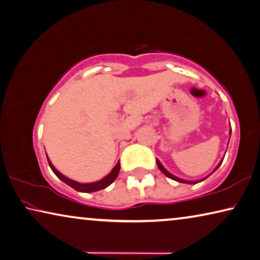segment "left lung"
<instances>
[{"mask_svg":"<svg viewBox=\"0 0 260 260\" xmlns=\"http://www.w3.org/2000/svg\"><path fill=\"white\" fill-rule=\"evenodd\" d=\"M232 131V130H231ZM156 164H158V167H159V169L161 170V172H162L167 177H169V178H172V180H174V181H177V182H181V183H188V184H196V183H198V182H191V181H184V180H182V178H178V177H176V176H174V175H172V174H170L169 172H167V170H166L165 168H164V166L160 164V161L159 160H156ZM222 164V161H221V162L218 165V167H216L215 169H218L219 168V166ZM204 180H205V178H204ZM204 180H202V181H204ZM201 181V182H202Z\"/></svg>","mask_w":260,"mask_h":260,"instance_id":"1","label":"left lung"}]
</instances>
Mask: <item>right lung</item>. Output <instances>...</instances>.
I'll list each match as a JSON object with an SVG mask.
<instances>
[{"mask_svg": "<svg viewBox=\"0 0 260 260\" xmlns=\"http://www.w3.org/2000/svg\"><path fill=\"white\" fill-rule=\"evenodd\" d=\"M47 160H48L49 167L52 168V170L54 172L55 175H56L59 178V180H62L63 182L67 183L68 185H70L72 189L79 191V192H94V191H99V190L107 188L108 185L112 184V183L115 181V178L117 177L118 172H120V168H121L120 162H117V165L113 168L112 172H110L107 176L102 178V180L98 181V182H94V183H84V184H82V183L72 181V180H70V178H68L64 175H62V174L59 173L58 170L54 167V166L52 165V162H50L49 159H48V156H47Z\"/></svg>", "mask_w": 260, "mask_h": 260, "instance_id": "obj_1", "label": "right lung"}]
</instances>
